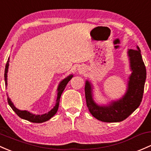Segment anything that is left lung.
<instances>
[{"label":"left lung","mask_w":151,"mask_h":151,"mask_svg":"<svg viewBox=\"0 0 151 151\" xmlns=\"http://www.w3.org/2000/svg\"><path fill=\"white\" fill-rule=\"evenodd\" d=\"M140 53L138 46L137 49L127 51L132 73L129 77L126 92L119 100L113 101L108 105H98L93 100L92 84L86 81V103L90 113L96 119L106 122L122 121L140 106L146 79V69Z\"/></svg>","instance_id":"obj_1"}]
</instances>
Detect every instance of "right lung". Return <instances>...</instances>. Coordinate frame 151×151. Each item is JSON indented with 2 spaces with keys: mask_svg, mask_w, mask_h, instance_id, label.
Listing matches in <instances>:
<instances>
[{
  "mask_svg": "<svg viewBox=\"0 0 151 151\" xmlns=\"http://www.w3.org/2000/svg\"><path fill=\"white\" fill-rule=\"evenodd\" d=\"M8 66H9V59H8L7 63L6 64V69H5V74H4V77H5V82H6V85L7 86V73H8ZM73 75L71 74V75L68 76L67 77H66L65 79H64L62 82H60L57 88V100H56V104L55 106L53 107V109L48 112L47 113L44 114V115H35V114L31 113V112H28L26 110H20L19 109L16 108L15 107L13 102H11V99L8 97V105L11 106V107L12 108V110L14 111L19 117H21V118L24 119V120H28L29 122H35V123H41V122H44L49 120V119H51V117H53L56 113H57L58 108H59V100H60L61 95H62L63 91L65 89L66 86L68 82L70 81V79L72 78Z\"/></svg>",
  "mask_w": 151,
  "mask_h": 151,
  "instance_id": "obj_1",
  "label": "right lung"
}]
</instances>
